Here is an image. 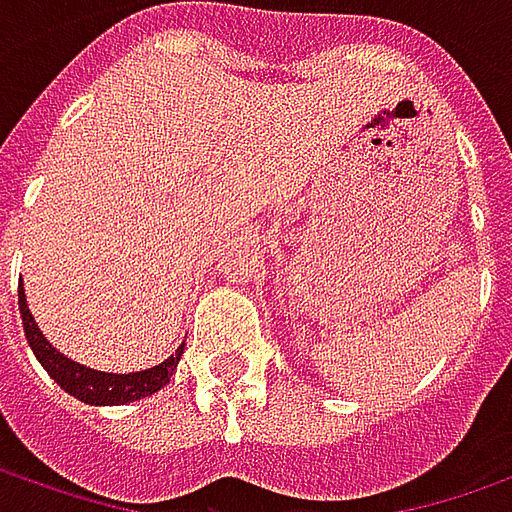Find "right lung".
<instances>
[{
    "label": "right lung",
    "mask_w": 512,
    "mask_h": 512,
    "mask_svg": "<svg viewBox=\"0 0 512 512\" xmlns=\"http://www.w3.org/2000/svg\"><path fill=\"white\" fill-rule=\"evenodd\" d=\"M19 309L27 343L33 348L35 359L41 362V368L47 370L69 396L80 398L83 404H91V407H119V404H130V401H139L144 396H153L172 379V373L183 357V345H178V351L172 357L158 362L153 368L139 370V373H105V370L86 368L74 359L63 357L61 351L41 334L33 312L27 306L24 287L19 290Z\"/></svg>",
    "instance_id": "1"
}]
</instances>
